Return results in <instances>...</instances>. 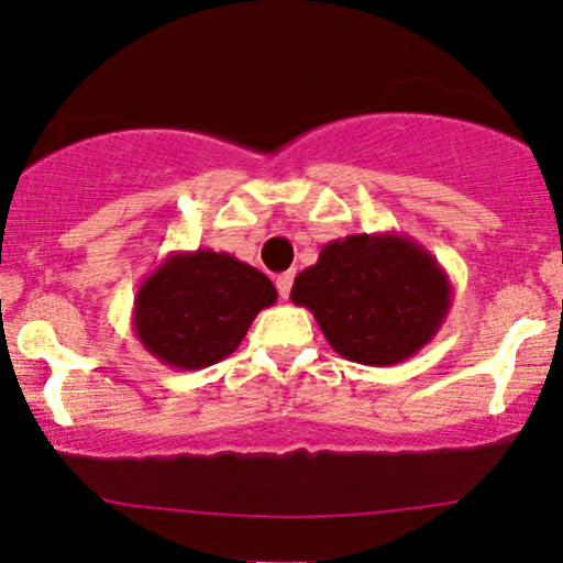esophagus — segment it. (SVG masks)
<instances>
[{
  "label": "esophagus",
  "mask_w": 563,
  "mask_h": 563,
  "mask_svg": "<svg viewBox=\"0 0 563 563\" xmlns=\"http://www.w3.org/2000/svg\"><path fill=\"white\" fill-rule=\"evenodd\" d=\"M275 286H277V294H280V298H288L290 286H294V273L277 275L275 277Z\"/></svg>",
  "instance_id": "1"
}]
</instances>
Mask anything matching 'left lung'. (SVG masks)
I'll return each mask as SVG.
<instances>
[{"instance_id": "1", "label": "left lung", "mask_w": 563, "mask_h": 563, "mask_svg": "<svg viewBox=\"0 0 563 563\" xmlns=\"http://www.w3.org/2000/svg\"><path fill=\"white\" fill-rule=\"evenodd\" d=\"M290 301L306 306L334 353L395 366L429 345L452 309V283L437 257L397 231L353 233L296 275Z\"/></svg>"}]
</instances>
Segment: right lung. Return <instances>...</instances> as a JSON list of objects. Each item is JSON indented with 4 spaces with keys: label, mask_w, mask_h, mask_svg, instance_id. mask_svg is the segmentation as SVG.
Segmentation results:
<instances>
[{
    "label": "right lung",
    "mask_w": 563,
    "mask_h": 563,
    "mask_svg": "<svg viewBox=\"0 0 563 563\" xmlns=\"http://www.w3.org/2000/svg\"><path fill=\"white\" fill-rule=\"evenodd\" d=\"M277 301L273 280L225 252H170L134 296V334L153 358L179 372L208 368L246 338Z\"/></svg>",
    "instance_id": "add662e5"
}]
</instances>
